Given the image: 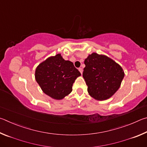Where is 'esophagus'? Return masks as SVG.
<instances>
[{
  "instance_id": "obj_1",
  "label": "esophagus",
  "mask_w": 147,
  "mask_h": 147,
  "mask_svg": "<svg viewBox=\"0 0 147 147\" xmlns=\"http://www.w3.org/2000/svg\"><path fill=\"white\" fill-rule=\"evenodd\" d=\"M78 70H79L81 74H82V73H83V69H82V68H79Z\"/></svg>"
}]
</instances>
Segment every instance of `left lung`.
Masks as SVG:
<instances>
[{
    "instance_id": "8db88e82",
    "label": "left lung",
    "mask_w": 147,
    "mask_h": 147,
    "mask_svg": "<svg viewBox=\"0 0 147 147\" xmlns=\"http://www.w3.org/2000/svg\"><path fill=\"white\" fill-rule=\"evenodd\" d=\"M84 63L83 77L89 95L97 100L111 97L124 78L123 68L107 56L95 53L89 54Z\"/></svg>"
}]
</instances>
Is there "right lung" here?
<instances>
[{"mask_svg":"<svg viewBox=\"0 0 147 147\" xmlns=\"http://www.w3.org/2000/svg\"><path fill=\"white\" fill-rule=\"evenodd\" d=\"M80 75L73 62L65 60L60 54L41 62L35 72V78L43 93L56 100L70 94L73 83Z\"/></svg>","mask_w":147,"mask_h":147,"instance_id":"1","label":"right lung"}]
</instances>
